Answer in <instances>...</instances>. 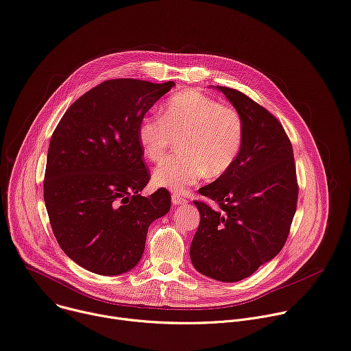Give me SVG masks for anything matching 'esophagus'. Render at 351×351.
Masks as SVG:
<instances>
[{"label":"esophagus","mask_w":351,"mask_h":351,"mask_svg":"<svg viewBox=\"0 0 351 351\" xmlns=\"http://www.w3.org/2000/svg\"><path fill=\"white\" fill-rule=\"evenodd\" d=\"M171 202H173V205H184V204H186V199L185 198H182L180 193H177V192H173V195H171Z\"/></svg>","instance_id":"obj_1"}]
</instances>
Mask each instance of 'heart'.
Here are the masks:
<instances>
[{
  "instance_id": "1",
  "label": "heart",
  "mask_w": 351,
  "mask_h": 351,
  "mask_svg": "<svg viewBox=\"0 0 351 351\" xmlns=\"http://www.w3.org/2000/svg\"><path fill=\"white\" fill-rule=\"evenodd\" d=\"M244 135V120L237 108L195 90L173 95L165 104L163 117H145L138 127L139 143L152 162H160L180 139V153L153 173L156 185L176 192H184L205 176L226 174L239 158Z\"/></svg>"
}]
</instances>
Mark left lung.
<instances>
[{
    "label": "left lung",
    "instance_id": "obj_1",
    "mask_svg": "<svg viewBox=\"0 0 351 351\" xmlns=\"http://www.w3.org/2000/svg\"><path fill=\"white\" fill-rule=\"evenodd\" d=\"M216 89L240 111L245 135L236 163L199 189L215 205L193 201L201 223L189 254L199 274L232 283L280 252L297 209L298 185L293 146L276 117L236 89Z\"/></svg>",
    "mask_w": 351,
    "mask_h": 351
}]
</instances>
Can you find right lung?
Here are the masks:
<instances>
[{
  "instance_id": "obj_1",
  "label": "right lung",
  "mask_w": 351,
  "mask_h": 351,
  "mask_svg": "<svg viewBox=\"0 0 351 351\" xmlns=\"http://www.w3.org/2000/svg\"><path fill=\"white\" fill-rule=\"evenodd\" d=\"M174 82L110 80L77 99L53 132L45 202L61 250L101 276L131 270L142 258L150 223L171 206L160 188L142 197L150 173L138 127Z\"/></svg>"
}]
</instances>
